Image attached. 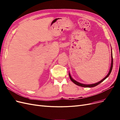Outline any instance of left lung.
I'll use <instances>...</instances> for the list:
<instances>
[{
	"label": "left lung",
	"instance_id": "obj_1",
	"mask_svg": "<svg viewBox=\"0 0 120 120\" xmlns=\"http://www.w3.org/2000/svg\"><path fill=\"white\" fill-rule=\"evenodd\" d=\"M112 68H113V56H112V49H111V66H110V70H109V71L108 73V74L106 75V76L104 78V79H103L102 80H101V81H98L96 83H94V84H83V83H79V82L76 81V80H74V79H72V78L71 77V75H70V73L69 72V76H70V78L71 80L72 81V82H74L75 84L78 85V86H81V87H87V88H91V87H95L96 86H97L99 84H100V83L101 82H102L103 81L105 80L106 78H107L109 75H110V73L112 71Z\"/></svg>",
	"mask_w": 120,
	"mask_h": 120
}]
</instances>
